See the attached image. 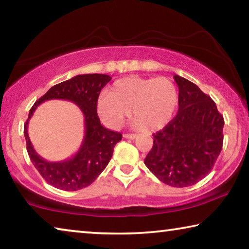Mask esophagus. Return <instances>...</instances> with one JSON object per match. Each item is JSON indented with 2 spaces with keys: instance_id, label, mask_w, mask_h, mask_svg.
<instances>
[{
  "instance_id": "obj_1",
  "label": "esophagus",
  "mask_w": 249,
  "mask_h": 249,
  "mask_svg": "<svg viewBox=\"0 0 249 249\" xmlns=\"http://www.w3.org/2000/svg\"><path fill=\"white\" fill-rule=\"evenodd\" d=\"M124 137L127 138V140H135L137 137V135L135 134H124Z\"/></svg>"
}]
</instances>
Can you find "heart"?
Wrapping results in <instances>:
<instances>
[{
  "label": "heart",
  "mask_w": 249,
  "mask_h": 249,
  "mask_svg": "<svg viewBox=\"0 0 249 249\" xmlns=\"http://www.w3.org/2000/svg\"><path fill=\"white\" fill-rule=\"evenodd\" d=\"M179 93L170 79L127 77L115 81L98 100V112L107 126L117 128L132 114L147 132L165 127L174 119Z\"/></svg>",
  "instance_id": "obj_1"
}]
</instances>
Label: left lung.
<instances>
[{
	"label": "left lung",
	"mask_w": 249,
	"mask_h": 249,
	"mask_svg": "<svg viewBox=\"0 0 249 249\" xmlns=\"http://www.w3.org/2000/svg\"><path fill=\"white\" fill-rule=\"evenodd\" d=\"M179 109L174 120L154 134L145 165L163 183L193 185L209 175L223 146L224 119L214 101L195 83L174 75Z\"/></svg>",
	"instance_id": "8db88e82"
}]
</instances>
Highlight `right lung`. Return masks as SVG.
<instances>
[{
    "label": "right lung",
    "mask_w": 249,
    "mask_h": 249,
    "mask_svg": "<svg viewBox=\"0 0 249 249\" xmlns=\"http://www.w3.org/2000/svg\"><path fill=\"white\" fill-rule=\"evenodd\" d=\"M112 78L107 74H79L50 88L35 102L24 125L29 158L41 177L53 187L65 191H77L90 185L101 175L112 158L114 146L122 134L102 126L96 112L101 90ZM67 99L78 105L85 117V136L79 150L61 162H47L36 153L28 137V122L35 109L48 99Z\"/></svg>",
    "instance_id": "1"
}]
</instances>
